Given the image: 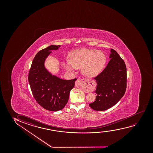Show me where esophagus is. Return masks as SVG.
<instances>
[{"mask_svg":"<svg viewBox=\"0 0 153 153\" xmlns=\"http://www.w3.org/2000/svg\"><path fill=\"white\" fill-rule=\"evenodd\" d=\"M84 85V88L87 89L88 92H91L94 90V87L92 86L94 84L93 80L90 79H84L80 80L78 79L75 82V86L77 87H79L81 84Z\"/></svg>","mask_w":153,"mask_h":153,"instance_id":"1","label":"esophagus"}]
</instances>
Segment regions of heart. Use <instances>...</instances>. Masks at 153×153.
Returning <instances> with one entry per match:
<instances>
[{
	"label": "heart",
	"mask_w": 153,
	"mask_h": 153,
	"mask_svg": "<svg viewBox=\"0 0 153 153\" xmlns=\"http://www.w3.org/2000/svg\"><path fill=\"white\" fill-rule=\"evenodd\" d=\"M106 62V57L102 52L96 50L82 48L74 51L71 59H67L63 66L68 71H74L82 67V72L89 76H96L100 73Z\"/></svg>",
	"instance_id": "obj_1"
}]
</instances>
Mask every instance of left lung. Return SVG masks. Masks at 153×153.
Masks as SVG:
<instances>
[{
	"label": "left lung",
	"mask_w": 153,
	"mask_h": 153,
	"mask_svg": "<svg viewBox=\"0 0 153 153\" xmlns=\"http://www.w3.org/2000/svg\"><path fill=\"white\" fill-rule=\"evenodd\" d=\"M110 60L101 73L94 78L97 88L96 101L89 104L96 111L109 109L123 97L126 89V67L124 61L114 50L111 49ZM95 94V95H96Z\"/></svg>",
	"instance_id": "left-lung-1"
}]
</instances>
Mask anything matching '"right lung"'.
<instances>
[{"instance_id":"1","label":"right lung","mask_w":153,"mask_h":153,"mask_svg":"<svg viewBox=\"0 0 153 153\" xmlns=\"http://www.w3.org/2000/svg\"><path fill=\"white\" fill-rule=\"evenodd\" d=\"M59 46L51 45L40 51L34 58L28 75L34 98L41 107L48 111H59L64 108L77 80L62 79L52 75L45 68L46 57L52 52L51 50H57Z\"/></svg>"}]
</instances>
